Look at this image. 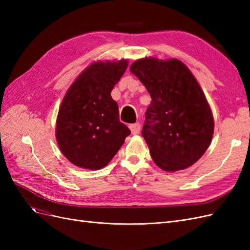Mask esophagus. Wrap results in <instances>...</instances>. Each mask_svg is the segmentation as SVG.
<instances>
[{"mask_svg":"<svg viewBox=\"0 0 250 250\" xmlns=\"http://www.w3.org/2000/svg\"><path fill=\"white\" fill-rule=\"evenodd\" d=\"M130 130L132 132V134H139L141 131V124L140 123H134L129 125Z\"/></svg>","mask_w":250,"mask_h":250,"instance_id":"34e87169","label":"esophagus"}]
</instances>
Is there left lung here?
Returning a JSON list of instances; mask_svg holds the SVG:
<instances>
[{
  "instance_id": "8db88e82",
  "label": "left lung",
  "mask_w": 250,
  "mask_h": 250,
  "mask_svg": "<svg viewBox=\"0 0 250 250\" xmlns=\"http://www.w3.org/2000/svg\"><path fill=\"white\" fill-rule=\"evenodd\" d=\"M130 71L151 97L142 135L153 162L167 172L194 165L214 133L213 113L197 80L175 58L145 57L134 62Z\"/></svg>"
}]
</instances>
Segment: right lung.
I'll use <instances>...</instances> for the list:
<instances>
[{
	"label": "right lung",
	"instance_id": "add662e5",
	"mask_svg": "<svg viewBox=\"0 0 250 250\" xmlns=\"http://www.w3.org/2000/svg\"><path fill=\"white\" fill-rule=\"evenodd\" d=\"M127 65V59L94 62L67 89L58 111L56 140L62 154L77 167H105L130 134L120 122L118 104L110 95Z\"/></svg>",
	"mask_w": 250,
	"mask_h": 250
}]
</instances>
